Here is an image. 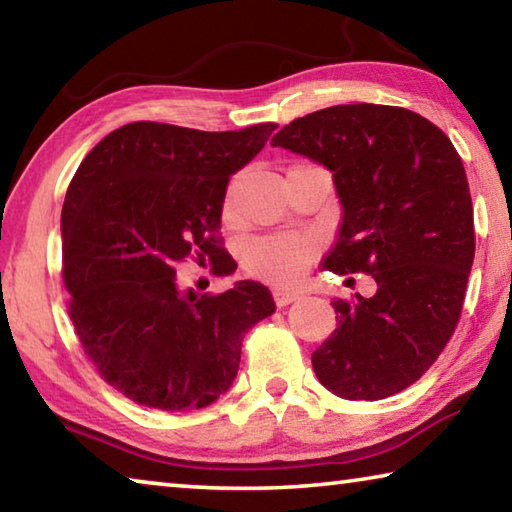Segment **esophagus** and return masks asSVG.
<instances>
[{
  "mask_svg": "<svg viewBox=\"0 0 512 512\" xmlns=\"http://www.w3.org/2000/svg\"><path fill=\"white\" fill-rule=\"evenodd\" d=\"M273 298H275V305H277V307H287V305H291L293 300L300 298V291L277 287V289H273Z\"/></svg>",
  "mask_w": 512,
  "mask_h": 512,
  "instance_id": "34e87169",
  "label": "esophagus"
}]
</instances>
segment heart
Here are the masks:
<instances>
[{
	"label": "heart",
	"mask_w": 512,
	"mask_h": 512,
	"mask_svg": "<svg viewBox=\"0 0 512 512\" xmlns=\"http://www.w3.org/2000/svg\"><path fill=\"white\" fill-rule=\"evenodd\" d=\"M298 167H307V164H298ZM235 192L237 185L232 183L223 201L225 216H230L232 205H235ZM314 253V244L305 237L271 235L248 241L241 259H244L248 273L277 284H296L305 275Z\"/></svg>",
	"instance_id": "obj_1"
}]
</instances>
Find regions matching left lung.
Wrapping results in <instances>:
<instances>
[{
    "label": "left lung",
    "instance_id": "left-lung-1",
    "mask_svg": "<svg viewBox=\"0 0 512 512\" xmlns=\"http://www.w3.org/2000/svg\"><path fill=\"white\" fill-rule=\"evenodd\" d=\"M273 146L332 171L343 207L325 257L370 273L372 298L334 300L336 329L311 354L345 400H384L418 381L452 339L474 262L470 185L449 137L418 112L350 103L293 119Z\"/></svg>",
    "mask_w": 512,
    "mask_h": 512
}]
</instances>
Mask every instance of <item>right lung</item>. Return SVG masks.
I'll list each match as a JSON object with an SVG mask.
<instances>
[{"instance_id":"add662e5","label":"right lung","mask_w":512,"mask_h":512,"mask_svg":"<svg viewBox=\"0 0 512 512\" xmlns=\"http://www.w3.org/2000/svg\"><path fill=\"white\" fill-rule=\"evenodd\" d=\"M275 128L133 121L74 173L60 216L69 318L99 375L128 400L171 413L210 406L237 377L248 329L275 311L253 280L219 296L176 280L192 253L225 257V187Z\"/></svg>"}]
</instances>
